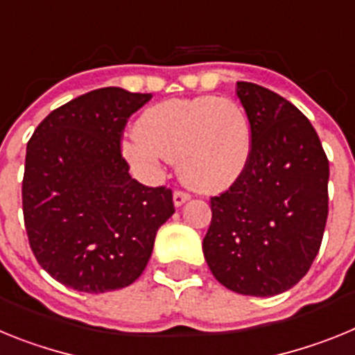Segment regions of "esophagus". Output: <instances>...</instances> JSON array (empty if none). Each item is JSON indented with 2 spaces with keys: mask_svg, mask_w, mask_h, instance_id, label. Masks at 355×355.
<instances>
[{
  "mask_svg": "<svg viewBox=\"0 0 355 355\" xmlns=\"http://www.w3.org/2000/svg\"><path fill=\"white\" fill-rule=\"evenodd\" d=\"M188 199H190V193L184 192V190H175L174 192V205L178 206V208L183 206Z\"/></svg>",
  "mask_w": 355,
  "mask_h": 355,
  "instance_id": "1",
  "label": "esophagus"
}]
</instances>
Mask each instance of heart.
I'll use <instances>...</instances> for the list:
<instances>
[{
    "label": "heart",
    "instance_id": "obj_1",
    "mask_svg": "<svg viewBox=\"0 0 355 355\" xmlns=\"http://www.w3.org/2000/svg\"><path fill=\"white\" fill-rule=\"evenodd\" d=\"M252 147L245 112L215 96L171 99L150 106L122 150L146 174H158L165 159L180 162L184 183L218 192L240 178Z\"/></svg>",
    "mask_w": 355,
    "mask_h": 355
}]
</instances>
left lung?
Returning a JSON list of instances; mask_svg holds the SVG:
<instances>
[{"label":"left lung","instance_id":"left-lung-1","mask_svg":"<svg viewBox=\"0 0 355 355\" xmlns=\"http://www.w3.org/2000/svg\"><path fill=\"white\" fill-rule=\"evenodd\" d=\"M250 124L245 168L209 199L202 252L227 290L254 297L283 293L307 274L329 215V159L311 122L272 90L238 81Z\"/></svg>","mask_w":355,"mask_h":355}]
</instances>
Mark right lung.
<instances>
[{
  "mask_svg": "<svg viewBox=\"0 0 355 355\" xmlns=\"http://www.w3.org/2000/svg\"><path fill=\"white\" fill-rule=\"evenodd\" d=\"M150 97L92 90L53 110L31 135L24 227L39 265L64 286L85 293L130 286L175 211L171 188L133 180L121 150L128 119Z\"/></svg>",
  "mask_w": 355,
  "mask_h": 355,
  "instance_id": "1",
  "label": "right lung"
}]
</instances>
